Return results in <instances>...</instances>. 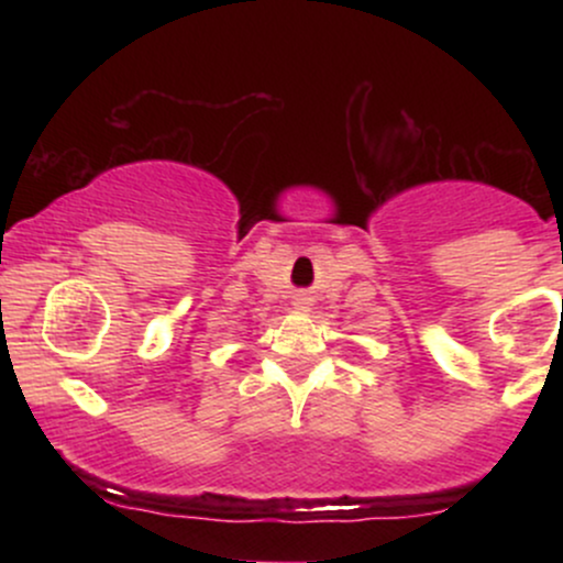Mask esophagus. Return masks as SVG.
<instances>
[{
    "mask_svg": "<svg viewBox=\"0 0 563 563\" xmlns=\"http://www.w3.org/2000/svg\"><path fill=\"white\" fill-rule=\"evenodd\" d=\"M296 307H299V309H307L309 307V299H307V296H296Z\"/></svg>",
    "mask_w": 563,
    "mask_h": 563,
    "instance_id": "obj_1",
    "label": "esophagus"
}]
</instances>
